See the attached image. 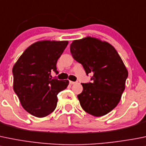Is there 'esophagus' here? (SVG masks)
<instances>
[{
    "label": "esophagus",
    "mask_w": 146,
    "mask_h": 146,
    "mask_svg": "<svg viewBox=\"0 0 146 146\" xmlns=\"http://www.w3.org/2000/svg\"><path fill=\"white\" fill-rule=\"evenodd\" d=\"M69 83H70V85H73V84H75V83H76V82L71 81V80H70V81H69Z\"/></svg>",
    "instance_id": "obj_1"
}]
</instances>
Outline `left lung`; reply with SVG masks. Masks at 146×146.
Instances as JSON below:
<instances>
[{
    "label": "left lung",
    "instance_id": "left-lung-1",
    "mask_svg": "<svg viewBox=\"0 0 146 146\" xmlns=\"http://www.w3.org/2000/svg\"><path fill=\"white\" fill-rule=\"evenodd\" d=\"M70 50L86 75L93 74L91 82L81 83L83 90L78 95L82 108L96 117L111 112L121 100L128 75L118 52L110 43L91 37L73 40Z\"/></svg>",
    "mask_w": 146,
    "mask_h": 146
}]
</instances>
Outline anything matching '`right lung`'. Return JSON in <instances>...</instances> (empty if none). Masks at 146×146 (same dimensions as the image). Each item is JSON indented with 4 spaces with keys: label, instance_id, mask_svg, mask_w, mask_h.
<instances>
[{
    "label": "right lung",
    "instance_id": "1",
    "mask_svg": "<svg viewBox=\"0 0 146 146\" xmlns=\"http://www.w3.org/2000/svg\"><path fill=\"white\" fill-rule=\"evenodd\" d=\"M68 41L42 40L25 49L13 68V90L28 113L38 118L51 113L57 106V95L68 86V80L52 78L58 73L56 63Z\"/></svg>",
    "mask_w": 146,
    "mask_h": 146
}]
</instances>
